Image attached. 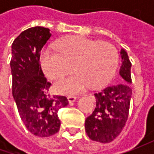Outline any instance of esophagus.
Returning a JSON list of instances; mask_svg holds the SVG:
<instances>
[{"instance_id": "esophagus-1", "label": "esophagus", "mask_w": 154, "mask_h": 154, "mask_svg": "<svg viewBox=\"0 0 154 154\" xmlns=\"http://www.w3.org/2000/svg\"><path fill=\"white\" fill-rule=\"evenodd\" d=\"M68 100L69 103H73L76 100V97H74V96H68Z\"/></svg>"}]
</instances>
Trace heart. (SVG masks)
<instances>
[{
    "label": "heart",
    "instance_id": "b5f03b06",
    "mask_svg": "<svg viewBox=\"0 0 154 154\" xmlns=\"http://www.w3.org/2000/svg\"><path fill=\"white\" fill-rule=\"evenodd\" d=\"M58 52L46 50L41 56L45 74L52 80H60L71 71L74 74L58 81L56 92L68 95L83 92L90 86L98 87L107 83L115 74L118 53L115 46L84 37L63 40L57 47Z\"/></svg>",
    "mask_w": 154,
    "mask_h": 154
}]
</instances>
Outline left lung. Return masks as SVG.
I'll use <instances>...</instances> for the list:
<instances>
[{
    "label": "left lung",
    "mask_w": 154,
    "mask_h": 154,
    "mask_svg": "<svg viewBox=\"0 0 154 154\" xmlns=\"http://www.w3.org/2000/svg\"><path fill=\"white\" fill-rule=\"evenodd\" d=\"M120 82L95 93L96 108L86 119L85 128L92 140L109 143L120 134L128 120L132 89L131 62L127 52L122 49Z\"/></svg>",
    "instance_id": "left-lung-1"
}]
</instances>
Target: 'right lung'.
Segmentation results:
<instances>
[{
    "label": "right lung",
    "instance_id": "right-lung-1",
    "mask_svg": "<svg viewBox=\"0 0 154 154\" xmlns=\"http://www.w3.org/2000/svg\"><path fill=\"white\" fill-rule=\"evenodd\" d=\"M51 36L48 28L32 27L22 32L12 45L13 96L25 126L39 137L59 131L58 110L68 104L66 97L50 94L51 84L39 64L41 50Z\"/></svg>",
    "mask_w": 154,
    "mask_h": 154
}]
</instances>
